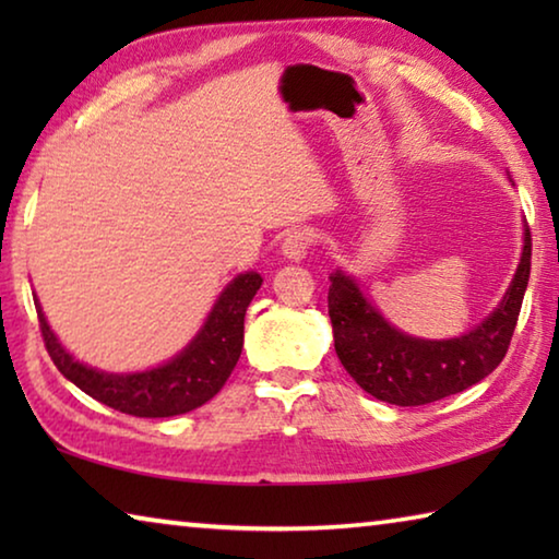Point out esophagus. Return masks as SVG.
<instances>
[{"instance_id": "obj_1", "label": "esophagus", "mask_w": 559, "mask_h": 559, "mask_svg": "<svg viewBox=\"0 0 559 559\" xmlns=\"http://www.w3.org/2000/svg\"><path fill=\"white\" fill-rule=\"evenodd\" d=\"M316 246V231L313 229H293L286 234V239H283V253H286L288 259H306L308 251Z\"/></svg>"}]
</instances>
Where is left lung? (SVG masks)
I'll list each match as a JSON object with an SVG mask.
<instances>
[{
    "mask_svg": "<svg viewBox=\"0 0 559 559\" xmlns=\"http://www.w3.org/2000/svg\"><path fill=\"white\" fill-rule=\"evenodd\" d=\"M533 239L525 229L523 259L506 298L484 323L453 340H416L384 323L345 273L330 276L328 313L335 353L367 394L396 406H419L468 390L503 362L530 278Z\"/></svg>",
    "mask_w": 559,
    "mask_h": 559,
    "instance_id": "left-lung-1",
    "label": "left lung"
}]
</instances>
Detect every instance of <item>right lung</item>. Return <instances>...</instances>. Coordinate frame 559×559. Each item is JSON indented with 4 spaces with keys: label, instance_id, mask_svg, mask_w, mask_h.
I'll use <instances>...</instances> for the list:
<instances>
[{
    "label": "right lung",
    "instance_id": "right-lung-1",
    "mask_svg": "<svg viewBox=\"0 0 559 559\" xmlns=\"http://www.w3.org/2000/svg\"><path fill=\"white\" fill-rule=\"evenodd\" d=\"M261 288L259 273H241L216 300L206 318L202 333L197 335L185 353L157 370L138 374H106L75 362L59 345V340L39 313V330L46 353L59 367V372L93 400L130 416H175L192 412L222 390L231 370L239 362L243 347V316L251 298Z\"/></svg>",
    "mask_w": 559,
    "mask_h": 559
}]
</instances>
